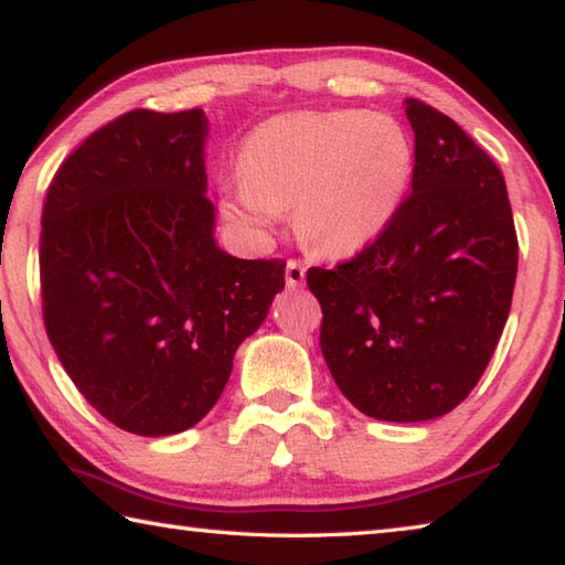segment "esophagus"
<instances>
[{
    "instance_id": "34e87169",
    "label": "esophagus",
    "mask_w": 565,
    "mask_h": 565,
    "mask_svg": "<svg viewBox=\"0 0 565 565\" xmlns=\"http://www.w3.org/2000/svg\"><path fill=\"white\" fill-rule=\"evenodd\" d=\"M303 281H306V266L301 262L291 259L286 264V286H289V289H299Z\"/></svg>"
}]
</instances>
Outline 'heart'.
<instances>
[{"mask_svg":"<svg viewBox=\"0 0 565 565\" xmlns=\"http://www.w3.org/2000/svg\"><path fill=\"white\" fill-rule=\"evenodd\" d=\"M414 141L384 114H284L242 149V181L226 216L252 232L294 204V232L321 254H351L381 234L406 196Z\"/></svg>","mask_w":565,"mask_h":565,"instance_id":"b5f03b06","label":"heart"}]
</instances>
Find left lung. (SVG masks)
Returning <instances> with one entry per match:
<instances>
[{"label": "left lung", "mask_w": 565, "mask_h": 565, "mask_svg": "<svg viewBox=\"0 0 565 565\" xmlns=\"http://www.w3.org/2000/svg\"><path fill=\"white\" fill-rule=\"evenodd\" d=\"M411 194L374 244L306 271L323 311L321 353L361 414L438 418L471 394L501 339L519 271L509 191L446 114L406 99Z\"/></svg>", "instance_id": "8db88e82"}]
</instances>
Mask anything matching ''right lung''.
Masks as SVG:
<instances>
[{
	"label": "right lung",
	"mask_w": 565,
	"mask_h": 565,
	"mask_svg": "<svg viewBox=\"0 0 565 565\" xmlns=\"http://www.w3.org/2000/svg\"><path fill=\"white\" fill-rule=\"evenodd\" d=\"M206 134L202 109H134L74 149L46 191V337L82 396L137 436L199 424L284 289L286 262L216 244Z\"/></svg>",
	"instance_id": "obj_1"
}]
</instances>
